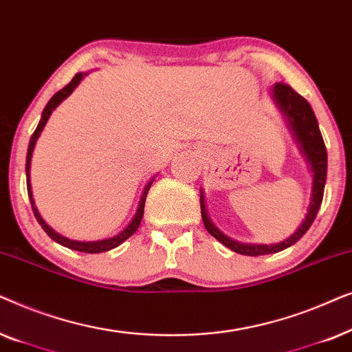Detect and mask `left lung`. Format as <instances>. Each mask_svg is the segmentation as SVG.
I'll return each instance as SVG.
<instances>
[{
  "label": "left lung",
  "instance_id": "obj_1",
  "mask_svg": "<svg viewBox=\"0 0 352 352\" xmlns=\"http://www.w3.org/2000/svg\"><path fill=\"white\" fill-rule=\"evenodd\" d=\"M274 98H276L278 107L282 112L287 115L290 126L295 133V136L301 144L302 152L306 153L307 160H309L312 171H314V186H312V200L309 206V213L302 221V224L298 228V230L293 235H290L287 240L276 245H243L237 243L224 234H221L218 229L211 224L205 210V200L204 194L200 195V208H201V219L208 232L213 235L216 240L232 250L235 253L247 254V256H261V254H271L282 252L293 243H296L302 235H305L309 228L314 223L317 213L322 205V199H324V189L327 181V148L324 144V138H322L319 124H317V118L314 115V110L309 105V102L298 94L290 85L287 83H276L274 86Z\"/></svg>",
  "mask_w": 352,
  "mask_h": 352
}]
</instances>
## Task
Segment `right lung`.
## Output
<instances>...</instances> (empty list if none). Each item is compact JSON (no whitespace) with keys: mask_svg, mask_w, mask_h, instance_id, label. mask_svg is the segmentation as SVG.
I'll return each instance as SVG.
<instances>
[{"mask_svg":"<svg viewBox=\"0 0 352 352\" xmlns=\"http://www.w3.org/2000/svg\"><path fill=\"white\" fill-rule=\"evenodd\" d=\"M81 78H83V74H76L74 78H72V81L69 85H65L64 88H62L60 91H57V93L52 96L50 102L46 104L45 110H43V115H41V120L40 123H38V126L35 129V133L32 134L30 138V144H28V152H27V163H25V171H27V190H28V199H30V204H32V210H33V214H35V218L38 223H40V226L43 229H45V232L50 235V237L54 240V242L64 245V247L70 248V250H75V252H83V253H102V252H109V250H112L115 247H118L120 243H123L124 240H126L128 237H131V235L136 232L139 224H141L142 221V216H144V205H146V197H147V192L148 189H151V184L152 181L148 182V184L146 186V189H144L142 192V197H141V201H139V208L136 211V216H134L131 223L128 224V228L123 230V232H120L118 235H115V237L112 239H105V240H99V242H76V240H69L65 237H62V235H59L57 232H54L50 226H47L45 221H43V218L40 216V213H38L36 206H35V201H33V197H32V186H30V162H32V153H33V148H35V144H36V139L40 138V133L43 131V128H45V124L47 122V118H50V115L52 113V110H54L57 105H59L62 100H64L67 96H69L72 91H74L76 86H78V83L81 81Z\"/></svg>","mask_w":352,"mask_h":352,"instance_id":"add662e5","label":"right lung"}]
</instances>
